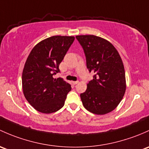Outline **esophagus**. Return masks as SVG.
I'll return each instance as SVG.
<instances>
[{"instance_id":"1","label":"esophagus","mask_w":149,"mask_h":149,"mask_svg":"<svg viewBox=\"0 0 149 149\" xmlns=\"http://www.w3.org/2000/svg\"><path fill=\"white\" fill-rule=\"evenodd\" d=\"M72 83H73V85H76V84H77L78 83H79V81H73V82H72Z\"/></svg>"}]
</instances>
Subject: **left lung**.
<instances>
[{
    "label": "left lung",
    "instance_id": "left-lung-1",
    "mask_svg": "<svg viewBox=\"0 0 149 149\" xmlns=\"http://www.w3.org/2000/svg\"><path fill=\"white\" fill-rule=\"evenodd\" d=\"M82 46L88 71L94 73L87 89L81 93L83 105L88 111L103 115L117 107L126 91L123 62L110 42L93 35L76 36Z\"/></svg>",
    "mask_w": 149,
    "mask_h": 149
}]
</instances>
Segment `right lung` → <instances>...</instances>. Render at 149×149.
<instances>
[{"instance_id": "right-lung-1", "label": "right lung", "mask_w": 149, "mask_h": 149, "mask_svg": "<svg viewBox=\"0 0 149 149\" xmlns=\"http://www.w3.org/2000/svg\"><path fill=\"white\" fill-rule=\"evenodd\" d=\"M75 38L55 36L42 40L30 53L22 74L23 91L26 100L36 110L51 113L65 103L69 84L62 78L54 79Z\"/></svg>"}]
</instances>
